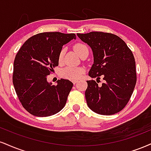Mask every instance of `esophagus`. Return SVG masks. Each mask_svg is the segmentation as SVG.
<instances>
[{
	"mask_svg": "<svg viewBox=\"0 0 151 151\" xmlns=\"http://www.w3.org/2000/svg\"><path fill=\"white\" fill-rule=\"evenodd\" d=\"M77 80H73V81H72V83H73L74 84H75V83H77Z\"/></svg>",
	"mask_w": 151,
	"mask_h": 151,
	"instance_id": "34e87169",
	"label": "esophagus"
}]
</instances>
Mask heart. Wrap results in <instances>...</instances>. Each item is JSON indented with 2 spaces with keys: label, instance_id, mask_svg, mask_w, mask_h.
I'll return each instance as SVG.
<instances>
[{
  "label": "heart",
  "instance_id": "heart-1",
  "mask_svg": "<svg viewBox=\"0 0 151 151\" xmlns=\"http://www.w3.org/2000/svg\"><path fill=\"white\" fill-rule=\"evenodd\" d=\"M74 49L77 53L79 56L86 50H88V47L86 45L81 43H77L74 46ZM63 57H64V49H62L60 52L59 55H58V62L61 63L63 60ZM83 72H84V69L80 67H66L61 70L60 74L65 79H70V80H77L81 77Z\"/></svg>",
  "mask_w": 151,
  "mask_h": 151
}]
</instances>
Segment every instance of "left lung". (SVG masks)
I'll use <instances>...</instances> for the list:
<instances>
[{"label":"left lung","mask_w":151,"mask_h":151,"mask_svg":"<svg viewBox=\"0 0 151 151\" xmlns=\"http://www.w3.org/2000/svg\"><path fill=\"white\" fill-rule=\"evenodd\" d=\"M77 36L93 51V64L88 75L98 79L101 76L105 80L101 86L94 80L86 81L85 97L88 108L103 115L119 112L127 104L137 83L136 63L132 50L113 34L91 32Z\"/></svg>","instance_id":"obj_1"}]
</instances>
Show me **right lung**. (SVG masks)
<instances>
[{
  "label": "right lung",
  "mask_w": 151,
  "mask_h": 151,
  "mask_svg": "<svg viewBox=\"0 0 151 151\" xmlns=\"http://www.w3.org/2000/svg\"><path fill=\"white\" fill-rule=\"evenodd\" d=\"M76 39L74 34L43 32L27 39L14 61L12 81L24 108L37 117L58 113L65 107L73 83L58 80L47 81V75L58 66V55L63 45Z\"/></svg>",
  "instance_id": "right-lung-1"
}]
</instances>
